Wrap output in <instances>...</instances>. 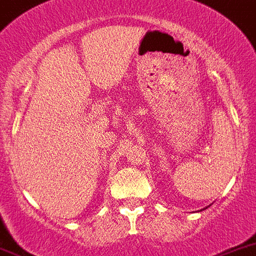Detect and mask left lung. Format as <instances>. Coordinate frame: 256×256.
<instances>
[{"label":"left lung","mask_w":256,"mask_h":256,"mask_svg":"<svg viewBox=\"0 0 256 256\" xmlns=\"http://www.w3.org/2000/svg\"><path fill=\"white\" fill-rule=\"evenodd\" d=\"M206 208H207V207H206Z\"/></svg>","instance_id":"1"}]
</instances>
